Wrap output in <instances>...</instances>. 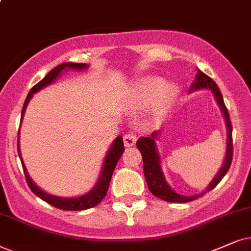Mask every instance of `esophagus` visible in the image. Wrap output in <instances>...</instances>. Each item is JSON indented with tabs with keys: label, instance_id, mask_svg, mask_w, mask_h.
<instances>
[{
	"label": "esophagus",
	"instance_id": "34e87169",
	"mask_svg": "<svg viewBox=\"0 0 251 251\" xmlns=\"http://www.w3.org/2000/svg\"><path fill=\"white\" fill-rule=\"evenodd\" d=\"M136 136L133 134V133H127V134L124 135V145L125 147H132V146L135 145Z\"/></svg>",
	"mask_w": 251,
	"mask_h": 251
}]
</instances>
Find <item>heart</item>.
Returning a JSON list of instances; mask_svg holds the SVG:
<instances>
[{
    "label": "heart",
    "mask_w": 251,
    "mask_h": 251,
    "mask_svg": "<svg viewBox=\"0 0 251 251\" xmlns=\"http://www.w3.org/2000/svg\"><path fill=\"white\" fill-rule=\"evenodd\" d=\"M178 88L175 84H166V81L156 76L142 78L134 85L132 100L136 105H147L158 97L161 107H168L175 100Z\"/></svg>",
    "instance_id": "1"
}]
</instances>
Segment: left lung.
Listing matches in <instances>:
<instances>
[{
  "instance_id": "obj_1",
  "label": "left lung",
  "mask_w": 251,
  "mask_h": 251,
  "mask_svg": "<svg viewBox=\"0 0 251 251\" xmlns=\"http://www.w3.org/2000/svg\"><path fill=\"white\" fill-rule=\"evenodd\" d=\"M202 89H208L213 93V96L217 100L219 107H220L221 112H223L225 124H226L227 129V149L226 155H225V161L223 163V167L218 171V174L212 179V182L208 185V188L205 190L204 192L199 193V195L195 196H182L179 193L174 191L170 188L169 184L167 183L166 177L162 171V167H161V155L158 153V149L156 147V140L158 138V133L154 132L151 133V136H144L136 141V147L142 155V160H144V174L146 182H147L149 191L156 196L157 198L162 199V201H169V202H188L192 201L195 199L199 198L206 192L211 191L215 186L220 183V180L224 178L226 175L227 171L229 170V167L231 164V158H233V140H231V123L229 119V115H228V110L226 105H225L223 94L219 90L218 85L215 82L212 80L210 76L204 74L201 71H197L196 80L190 87V93L197 90H202Z\"/></svg>"
}]
</instances>
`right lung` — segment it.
<instances>
[{
    "label": "right lung",
    "instance_id": "add662e5",
    "mask_svg": "<svg viewBox=\"0 0 251 251\" xmlns=\"http://www.w3.org/2000/svg\"><path fill=\"white\" fill-rule=\"evenodd\" d=\"M89 65L87 63H74V62H65L61 63V65L56 66L55 68H53L49 74H47L45 77L41 80L39 83H37L34 87L31 89L30 93H28L26 100H25L23 109H22V116H21V124L23 122L25 110H26L27 104L30 103L31 98L33 97V95L40 91L41 89H44L47 85L52 84L56 78H59V76L62 74L63 71H67V69H73V71H83V69H87ZM21 127V126H20ZM20 133H18V141H17V149H18V156L21 158L22 167H23L25 178H26V182L30 186L31 191H32L37 197H39L40 199H43L44 201L49 202L50 205L54 206L56 208H60V210L65 211H82V210H88V208L95 207V206L100 204V201H103L104 197L106 196L107 189H109V184L111 180V177H112L113 170L117 166V162L119 161L120 156H122L124 151V142H123V136L118 135L113 140L112 145L109 149V151L106 153V156L104 158V162L102 166V169H100V177H98L96 184L90 191L84 193L82 196L77 197H72V198H66V197H58L53 196L47 193L44 190H41L39 186L37 185L36 183L33 182L32 178H31L30 175H28L26 167L23 162V158H22L21 149H20Z\"/></svg>",
    "mask_w": 251,
    "mask_h": 251
}]
</instances>
